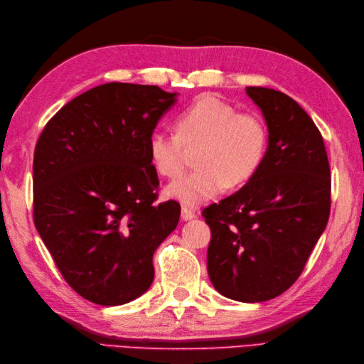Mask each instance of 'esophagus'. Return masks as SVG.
<instances>
[{"mask_svg":"<svg viewBox=\"0 0 364 364\" xmlns=\"http://www.w3.org/2000/svg\"><path fill=\"white\" fill-rule=\"evenodd\" d=\"M196 218H197V214L192 210H189V208H181V220L188 222V220H192Z\"/></svg>","mask_w":364,"mask_h":364,"instance_id":"obj_1","label":"esophagus"}]
</instances>
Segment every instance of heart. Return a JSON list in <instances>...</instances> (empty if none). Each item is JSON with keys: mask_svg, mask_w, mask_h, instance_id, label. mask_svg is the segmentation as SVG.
I'll return each instance as SVG.
<instances>
[{"mask_svg": "<svg viewBox=\"0 0 364 364\" xmlns=\"http://www.w3.org/2000/svg\"><path fill=\"white\" fill-rule=\"evenodd\" d=\"M198 146V170L166 188L167 197L191 208L250 180L264 158L267 129L258 115L237 114L222 100L203 97L178 115L176 134L154 129L146 142L154 170L170 180L186 167V149Z\"/></svg>", "mask_w": 364, "mask_h": 364, "instance_id": "1", "label": "heart"}]
</instances>
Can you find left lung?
Wrapping results in <instances>:
<instances>
[{
  "label": "left lung",
  "instance_id": "1",
  "mask_svg": "<svg viewBox=\"0 0 364 364\" xmlns=\"http://www.w3.org/2000/svg\"><path fill=\"white\" fill-rule=\"evenodd\" d=\"M267 125L257 172L203 210L211 228L208 275L219 294L257 304L297 280L330 215V166L318 127L283 92L247 87Z\"/></svg>",
  "mask_w": 364,
  "mask_h": 364
}]
</instances>
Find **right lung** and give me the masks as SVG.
I'll use <instances>...</instances> for the list:
<instances>
[{"label":"right lung","mask_w":364,"mask_h":364,"mask_svg":"<svg viewBox=\"0 0 364 364\" xmlns=\"http://www.w3.org/2000/svg\"><path fill=\"white\" fill-rule=\"evenodd\" d=\"M178 94L107 82L68 102L38 137L34 223L65 282L97 305L141 297L153 253L180 220L175 200L154 205L149 136Z\"/></svg>","instance_id":"add662e5"}]
</instances>
